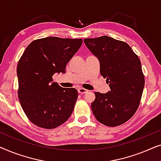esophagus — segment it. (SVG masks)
<instances>
[{
  "mask_svg": "<svg viewBox=\"0 0 161 161\" xmlns=\"http://www.w3.org/2000/svg\"><path fill=\"white\" fill-rule=\"evenodd\" d=\"M89 92L87 89H83V88H79L78 89V93L79 94H86Z\"/></svg>",
  "mask_w": 161,
  "mask_h": 161,
  "instance_id": "obj_1",
  "label": "esophagus"
}]
</instances>
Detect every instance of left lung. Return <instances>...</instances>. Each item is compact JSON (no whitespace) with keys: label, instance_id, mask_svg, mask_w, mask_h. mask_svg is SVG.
I'll return each instance as SVG.
<instances>
[{"label":"left lung","instance_id":"obj_1","mask_svg":"<svg viewBox=\"0 0 161 161\" xmlns=\"http://www.w3.org/2000/svg\"><path fill=\"white\" fill-rule=\"evenodd\" d=\"M84 43L98 58L101 75L111 89L105 94L94 92L92 112L106 126L124 124L137 111L144 90L140 59L126 42L108 36L85 39Z\"/></svg>","mask_w":161,"mask_h":161}]
</instances>
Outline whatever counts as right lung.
<instances>
[{
  "mask_svg": "<svg viewBox=\"0 0 161 161\" xmlns=\"http://www.w3.org/2000/svg\"><path fill=\"white\" fill-rule=\"evenodd\" d=\"M81 39L49 36L29 44L17 68L18 97L31 122L45 129L64 123L78 99L75 88H62L53 82L55 73H65L69 62L82 45Z\"/></svg>",
  "mask_w": 161,
  "mask_h": 161,
  "instance_id": "right-lung-1",
  "label": "right lung"
}]
</instances>
